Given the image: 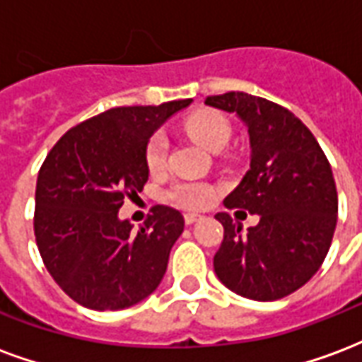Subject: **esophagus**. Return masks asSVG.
<instances>
[{"instance_id":"esophagus-1","label":"esophagus","mask_w":362,"mask_h":362,"mask_svg":"<svg viewBox=\"0 0 362 362\" xmlns=\"http://www.w3.org/2000/svg\"><path fill=\"white\" fill-rule=\"evenodd\" d=\"M202 219H204V217L197 215V213H186V215H184V223H186V225H194V223H197V221Z\"/></svg>"}]
</instances>
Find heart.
I'll use <instances>...</instances> for the list:
<instances>
[{
    "instance_id": "b5f03b06",
    "label": "heart",
    "mask_w": 362,
    "mask_h": 362,
    "mask_svg": "<svg viewBox=\"0 0 362 362\" xmlns=\"http://www.w3.org/2000/svg\"><path fill=\"white\" fill-rule=\"evenodd\" d=\"M186 134L202 147L211 151L223 149L230 139L233 126L225 114L217 110H197L184 119ZM168 141L160 132L153 134L145 147V163L151 174H158L166 166ZM219 189L204 180H180L166 192V199L182 209H205L217 199Z\"/></svg>"
}]
</instances>
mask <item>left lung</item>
<instances>
[{
  "instance_id": "8db88e82",
  "label": "left lung",
  "mask_w": 362,
  "mask_h": 362,
  "mask_svg": "<svg viewBox=\"0 0 362 362\" xmlns=\"http://www.w3.org/2000/svg\"><path fill=\"white\" fill-rule=\"evenodd\" d=\"M205 104L236 112L250 135V170L225 197L228 209L258 213L243 233L228 213L213 258L217 277L236 295L277 300L295 293L318 272L337 223V189L329 160L295 114L262 96L230 90Z\"/></svg>"
}]
</instances>
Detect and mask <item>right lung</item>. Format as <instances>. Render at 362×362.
<instances>
[{"label": "right lung", "instance_id": "obj_1", "mask_svg": "<svg viewBox=\"0 0 362 362\" xmlns=\"http://www.w3.org/2000/svg\"><path fill=\"white\" fill-rule=\"evenodd\" d=\"M189 103L110 108L67 129L44 158L35 196L36 246L59 288L81 306L122 310L163 279L184 230L182 213L153 205L135 233L118 209L149 178L151 134Z\"/></svg>", "mask_w": 362, "mask_h": 362}]
</instances>
